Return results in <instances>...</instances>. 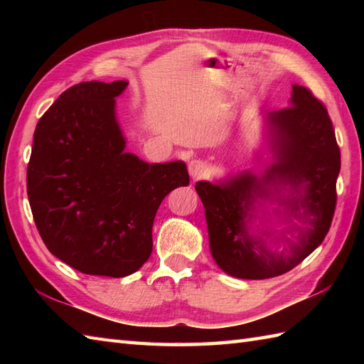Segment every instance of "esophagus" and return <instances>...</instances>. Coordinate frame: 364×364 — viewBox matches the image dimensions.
<instances>
[{
    "instance_id": "34e87169",
    "label": "esophagus",
    "mask_w": 364,
    "mask_h": 364,
    "mask_svg": "<svg viewBox=\"0 0 364 364\" xmlns=\"http://www.w3.org/2000/svg\"><path fill=\"white\" fill-rule=\"evenodd\" d=\"M188 167H189V173H191L192 178H194V180H198V178L205 176L206 172H208L206 164H205L203 161H200V159H192L189 162Z\"/></svg>"
}]
</instances>
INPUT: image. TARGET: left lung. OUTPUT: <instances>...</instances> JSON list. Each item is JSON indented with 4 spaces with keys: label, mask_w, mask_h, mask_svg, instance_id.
<instances>
[{
    "label": "left lung",
    "mask_w": 364,
    "mask_h": 364,
    "mask_svg": "<svg viewBox=\"0 0 364 364\" xmlns=\"http://www.w3.org/2000/svg\"><path fill=\"white\" fill-rule=\"evenodd\" d=\"M264 117L274 159L264 173L242 172L218 184H196L205 206L214 261L225 274L247 280L289 272L322 244L335 214L341 168L328 112L310 89L294 84L291 106L266 112ZM267 199L284 208L289 221L294 218L306 225L293 223L291 230L299 231L296 242L284 237L288 230L276 237L287 244L282 252L269 251L261 234L255 235L250 227L255 218H261L257 213L264 212ZM262 235L268 237L269 230Z\"/></svg>",
    "instance_id": "1"
}]
</instances>
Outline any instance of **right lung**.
Masks as SVG:
<instances>
[{"label": "right lung", "mask_w": 364, "mask_h": 364, "mask_svg": "<svg viewBox=\"0 0 364 364\" xmlns=\"http://www.w3.org/2000/svg\"><path fill=\"white\" fill-rule=\"evenodd\" d=\"M127 81L80 82L38 120L26 188L54 257L87 275L127 277L150 258L162 200L189 175L183 161L149 164L127 153L115 98Z\"/></svg>", "instance_id": "1"}]
</instances>
